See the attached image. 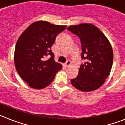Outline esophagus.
<instances>
[{
  "label": "esophagus",
  "instance_id": "obj_1",
  "mask_svg": "<svg viewBox=\"0 0 125 125\" xmlns=\"http://www.w3.org/2000/svg\"><path fill=\"white\" fill-rule=\"evenodd\" d=\"M71 64V61L70 60H68L67 61H66V63H65V65H66V67H68V66H70Z\"/></svg>",
  "mask_w": 125,
  "mask_h": 125
}]
</instances>
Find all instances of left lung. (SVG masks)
Segmentation results:
<instances>
[{"label": "left lung", "mask_w": 125, "mask_h": 125, "mask_svg": "<svg viewBox=\"0 0 125 125\" xmlns=\"http://www.w3.org/2000/svg\"><path fill=\"white\" fill-rule=\"evenodd\" d=\"M68 30L79 37L82 47L81 65L78 76L71 79L78 90L88 92L98 89L111 72L113 51L104 34L91 24L70 25Z\"/></svg>", "instance_id": "8db88e82"}]
</instances>
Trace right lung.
I'll list each match as a JSON object with an SVG mask.
<instances>
[{
	"label": "right lung",
	"instance_id": "obj_1",
	"mask_svg": "<svg viewBox=\"0 0 125 125\" xmlns=\"http://www.w3.org/2000/svg\"><path fill=\"white\" fill-rule=\"evenodd\" d=\"M66 27L39 21L31 24L19 37L14 62L17 73L29 86L36 89L46 88L62 69V65L55 62L51 47L56 36ZM47 55L51 57L46 60Z\"/></svg>",
	"mask_w": 125,
	"mask_h": 125
}]
</instances>
